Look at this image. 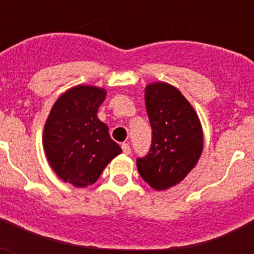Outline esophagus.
I'll return each instance as SVG.
<instances>
[{"instance_id": "34e87169", "label": "esophagus", "mask_w": 254, "mask_h": 254, "mask_svg": "<svg viewBox=\"0 0 254 254\" xmlns=\"http://www.w3.org/2000/svg\"><path fill=\"white\" fill-rule=\"evenodd\" d=\"M121 147H123L124 154L125 155L130 154V146H129V143H123V145H121Z\"/></svg>"}]
</instances>
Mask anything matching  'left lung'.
I'll return each instance as SVG.
<instances>
[{"mask_svg": "<svg viewBox=\"0 0 254 254\" xmlns=\"http://www.w3.org/2000/svg\"><path fill=\"white\" fill-rule=\"evenodd\" d=\"M151 129L150 153L137 159L139 175L157 191L170 189L196 166L203 151L199 116L174 85L155 81L145 88Z\"/></svg>", "mask_w": 254, "mask_h": 254, "instance_id": "1", "label": "left lung"}]
</instances>
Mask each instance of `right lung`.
Returning a JSON list of instances; mask_svg holds the SVG:
<instances>
[{"instance_id":"obj_1","label":"right lung","mask_w":254,"mask_h":254,"mask_svg":"<svg viewBox=\"0 0 254 254\" xmlns=\"http://www.w3.org/2000/svg\"><path fill=\"white\" fill-rule=\"evenodd\" d=\"M107 96L104 88L76 85L65 91L50 111L43 129V149L50 166L63 182L87 187L100 178L121 147L97 117Z\"/></svg>"}]
</instances>
